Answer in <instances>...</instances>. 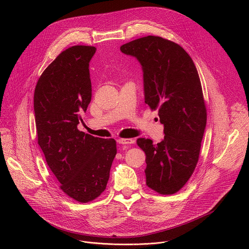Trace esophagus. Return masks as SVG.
I'll use <instances>...</instances> for the list:
<instances>
[{
    "label": "esophagus",
    "instance_id": "esophagus-1",
    "mask_svg": "<svg viewBox=\"0 0 249 249\" xmlns=\"http://www.w3.org/2000/svg\"><path fill=\"white\" fill-rule=\"evenodd\" d=\"M117 142L120 145H131L134 144L135 141L133 139H118Z\"/></svg>",
    "mask_w": 249,
    "mask_h": 249
}]
</instances>
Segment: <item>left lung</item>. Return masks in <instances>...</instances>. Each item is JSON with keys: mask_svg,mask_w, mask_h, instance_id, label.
Listing matches in <instances>:
<instances>
[{"mask_svg": "<svg viewBox=\"0 0 249 249\" xmlns=\"http://www.w3.org/2000/svg\"><path fill=\"white\" fill-rule=\"evenodd\" d=\"M120 50L142 65L145 102L152 110L158 109L163 124L160 143L137 140L146 154V183L159 194H174L186 184L197 165L207 123L197 69L180 45L160 36L135 39Z\"/></svg>", "mask_w": 249, "mask_h": 249, "instance_id": "1", "label": "left lung"}]
</instances>
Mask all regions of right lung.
I'll use <instances>...</instances> for the list:
<instances>
[{"label": "right lung", "instance_id": "1", "mask_svg": "<svg viewBox=\"0 0 249 249\" xmlns=\"http://www.w3.org/2000/svg\"><path fill=\"white\" fill-rule=\"evenodd\" d=\"M93 46L76 45L61 52L44 70L34 90L38 145L60 188L80 203L96 199L106 188L116 141L78 129L91 100L89 61Z\"/></svg>", "mask_w": 249, "mask_h": 249}]
</instances>
